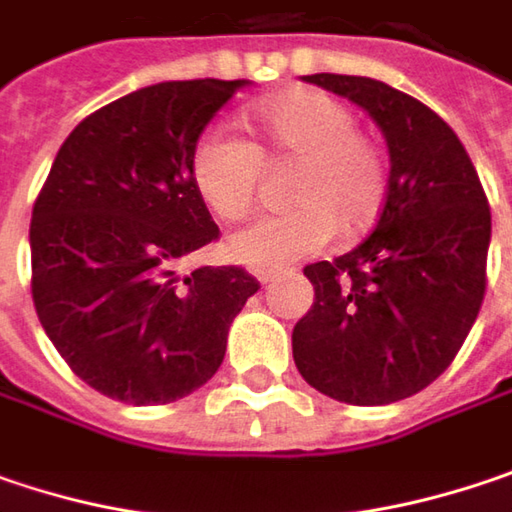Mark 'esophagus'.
Listing matches in <instances>:
<instances>
[{
  "mask_svg": "<svg viewBox=\"0 0 512 512\" xmlns=\"http://www.w3.org/2000/svg\"><path fill=\"white\" fill-rule=\"evenodd\" d=\"M282 274L279 268H256V279L262 282V285H268V282H274L276 276Z\"/></svg>",
  "mask_w": 512,
  "mask_h": 512,
  "instance_id": "34e87169",
  "label": "esophagus"
}]
</instances>
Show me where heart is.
Masks as SVG:
<instances>
[{
  "label": "heart",
  "instance_id": "obj_1",
  "mask_svg": "<svg viewBox=\"0 0 512 512\" xmlns=\"http://www.w3.org/2000/svg\"><path fill=\"white\" fill-rule=\"evenodd\" d=\"M259 145L224 125H209L192 148V183L206 206L238 221L256 201L262 157L297 160L288 212L262 215L227 241L236 262L279 268L323 250L344 233H364L382 215L390 192L384 148L358 130L347 104L323 90H288L250 110Z\"/></svg>",
  "mask_w": 512,
  "mask_h": 512
}]
</instances>
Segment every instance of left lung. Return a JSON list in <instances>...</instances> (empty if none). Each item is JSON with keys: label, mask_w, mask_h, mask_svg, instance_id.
I'll list each match as a JSON object with an SVG mask.
<instances>
[{"label": "left lung", "mask_w": 512, "mask_h": 512, "mask_svg": "<svg viewBox=\"0 0 512 512\" xmlns=\"http://www.w3.org/2000/svg\"><path fill=\"white\" fill-rule=\"evenodd\" d=\"M306 81L376 119L390 192L355 250L306 265L314 306L294 326V364L338 402L390 405L446 373L481 311L490 203L455 130L414 95L358 75Z\"/></svg>", "instance_id": "1"}]
</instances>
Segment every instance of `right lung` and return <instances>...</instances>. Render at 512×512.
I'll return each instance as SVG.
<instances>
[{"mask_svg": "<svg viewBox=\"0 0 512 512\" xmlns=\"http://www.w3.org/2000/svg\"><path fill=\"white\" fill-rule=\"evenodd\" d=\"M247 81H165L90 113L31 212V297L60 358L98 393L168 405L209 382L259 279L177 262L218 241L192 148Z\"/></svg>", "mask_w": 512, "mask_h": 512, "instance_id": "add662e5", "label": "right lung"}]
</instances>
